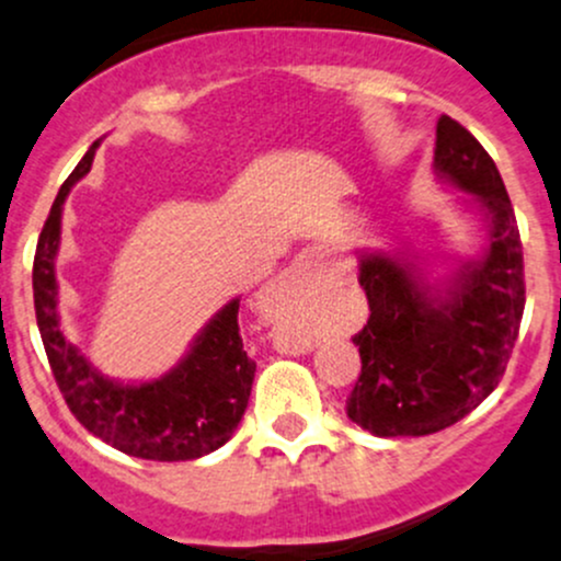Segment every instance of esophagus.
<instances>
[{"label": "esophagus", "mask_w": 561, "mask_h": 561, "mask_svg": "<svg viewBox=\"0 0 561 561\" xmlns=\"http://www.w3.org/2000/svg\"><path fill=\"white\" fill-rule=\"evenodd\" d=\"M306 285V265L296 263L293 268H287L279 279L274 282V290H285V293H298L300 287Z\"/></svg>", "instance_id": "obj_1"}]
</instances>
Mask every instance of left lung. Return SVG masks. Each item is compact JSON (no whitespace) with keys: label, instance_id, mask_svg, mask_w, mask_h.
I'll return each mask as SVG.
<instances>
[{"label":"left lung","instance_id":"obj_1","mask_svg":"<svg viewBox=\"0 0 561 561\" xmlns=\"http://www.w3.org/2000/svg\"><path fill=\"white\" fill-rule=\"evenodd\" d=\"M433 167L486 217L489 244L444 285L387 252L359 255L370 317L352 339L363 370L346 416L379 438L430 435L468 416L503 379L524 314L522 239L494 161L440 115Z\"/></svg>","mask_w":561,"mask_h":561}]
</instances>
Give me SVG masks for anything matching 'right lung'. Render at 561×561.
I'll use <instances>...</instances> for the list:
<instances>
[{"mask_svg": "<svg viewBox=\"0 0 561 561\" xmlns=\"http://www.w3.org/2000/svg\"><path fill=\"white\" fill-rule=\"evenodd\" d=\"M96 147L99 141H93L58 191L34 255V311L47 363L69 411L112 449L156 462L198 459L231 438L255 379V363L241 344L239 298L211 317L180 365L145 385H117L99 374L58 325L56 255L61 211L75 182L91 172Z\"/></svg>", "mask_w": 561, "mask_h": 561, "instance_id": "add662e5", "label": "right lung"}]
</instances>
